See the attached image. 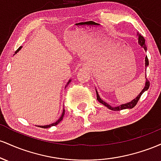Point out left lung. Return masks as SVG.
I'll return each mask as SVG.
<instances>
[{"mask_svg": "<svg viewBox=\"0 0 161 161\" xmlns=\"http://www.w3.org/2000/svg\"><path fill=\"white\" fill-rule=\"evenodd\" d=\"M138 44H139V45H141V47H143V48L145 49V51H147V47H146V45H145V39L144 38V37L142 36L141 34H138ZM148 64H149L148 59H147V57L146 56L145 57V68H147V66H148ZM145 78H146V77H145ZM149 86H150V82H149V81L147 80V78H146V82H145V88H144L143 89H142V91L140 92L139 95H138L137 97H136V98L132 100V101H130V102L126 103V104H121V105H119V106H118V107H114H114L110 106V105L108 104V103H106L105 101H103V100L101 99V97H100L98 93H97V90H96V94H97V100L99 101L100 103H101V104H102L103 105H104V106H106L107 108H108L109 109H110V110H115V111H118V110H123V109H132V108H133L136 104H137L138 100H139L140 97H141L142 95L145 91H147V90L148 89Z\"/></svg>", "mask_w": 161, "mask_h": 161, "instance_id": "obj_1", "label": "left lung"}]
</instances>
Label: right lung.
<instances>
[{
    "instance_id": "add662e5",
    "label": "right lung",
    "mask_w": 161,
    "mask_h": 161,
    "mask_svg": "<svg viewBox=\"0 0 161 161\" xmlns=\"http://www.w3.org/2000/svg\"><path fill=\"white\" fill-rule=\"evenodd\" d=\"M21 48H22V47H19V48L16 50V52H15V54H16V53H17L18 51H19V50L21 49ZM70 81H71V80H69V82H67V84H69V83L70 82ZM64 114H65V110H64H64H63V113H62V115L60 116V119H59L58 120H57V122H55V123H51V124H50V125H38V127H41V128H44V129H47V128H50V127H51V126H53V125H57V124H58V123H60V122L61 121L62 119H63V118H64Z\"/></svg>"
}]
</instances>
